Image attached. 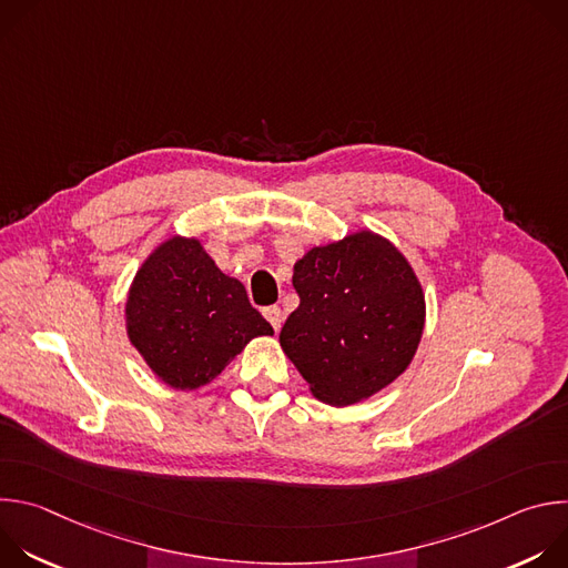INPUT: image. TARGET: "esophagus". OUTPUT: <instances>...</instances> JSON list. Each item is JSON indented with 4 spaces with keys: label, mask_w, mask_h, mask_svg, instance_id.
<instances>
[{
    "label": "esophagus",
    "mask_w": 568,
    "mask_h": 568,
    "mask_svg": "<svg viewBox=\"0 0 568 568\" xmlns=\"http://www.w3.org/2000/svg\"><path fill=\"white\" fill-rule=\"evenodd\" d=\"M263 314H265V318L272 323V328H274V331H278V328H281V323H283V310H281L278 305H270V307H265V310H263Z\"/></svg>",
    "instance_id": "obj_1"
}]
</instances>
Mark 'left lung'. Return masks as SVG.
Wrapping results in <instances>:
<instances>
[{
  "label": "left lung",
  "mask_w": 568,
  "mask_h": 568,
  "mask_svg": "<svg viewBox=\"0 0 568 568\" xmlns=\"http://www.w3.org/2000/svg\"><path fill=\"white\" fill-rule=\"evenodd\" d=\"M292 283L301 303L278 339L316 399L346 407L407 371L425 331V294L393 242L357 231L312 247Z\"/></svg>",
  "instance_id": "1"
}]
</instances>
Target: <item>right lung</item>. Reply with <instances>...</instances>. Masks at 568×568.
<instances>
[{
    "label": "right lung",
    "mask_w": 568,
    "mask_h": 568,
    "mask_svg": "<svg viewBox=\"0 0 568 568\" xmlns=\"http://www.w3.org/2000/svg\"><path fill=\"white\" fill-rule=\"evenodd\" d=\"M130 344L173 388L213 382L254 337L274 335L237 278L217 270L197 237L173 235L143 261L125 303Z\"/></svg>",
    "instance_id": "right-lung-1"
}]
</instances>
